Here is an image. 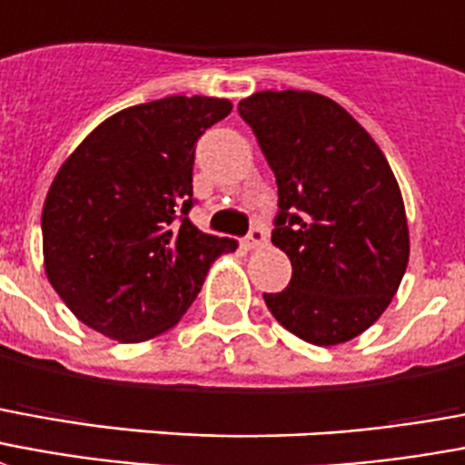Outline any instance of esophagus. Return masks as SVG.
<instances>
[{"label":"esophagus","mask_w":465,"mask_h":465,"mask_svg":"<svg viewBox=\"0 0 465 465\" xmlns=\"http://www.w3.org/2000/svg\"><path fill=\"white\" fill-rule=\"evenodd\" d=\"M263 243H266V229H263V226H253L249 232V236H246L243 246H246V249H259Z\"/></svg>","instance_id":"34e87169"}]
</instances>
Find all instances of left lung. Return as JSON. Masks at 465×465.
<instances>
[{
    "instance_id": "left-lung-1",
    "label": "left lung",
    "mask_w": 465,
    "mask_h": 465,
    "mask_svg": "<svg viewBox=\"0 0 465 465\" xmlns=\"http://www.w3.org/2000/svg\"><path fill=\"white\" fill-rule=\"evenodd\" d=\"M239 115L276 174L271 242L293 266L285 291L263 293L268 311L312 345L357 338L387 311L409 263L407 214L387 157L320 93H253Z\"/></svg>"
}]
</instances>
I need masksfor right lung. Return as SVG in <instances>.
Masks as SVG:
<instances>
[{
    "mask_svg": "<svg viewBox=\"0 0 465 465\" xmlns=\"http://www.w3.org/2000/svg\"><path fill=\"white\" fill-rule=\"evenodd\" d=\"M226 98L170 95L115 113L75 147L44 212V268L68 311L120 342L177 325L233 239L189 222L194 145Z\"/></svg>",
    "mask_w": 465,
    "mask_h": 465,
    "instance_id": "right-lung-1",
    "label": "right lung"
}]
</instances>
